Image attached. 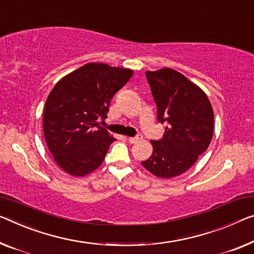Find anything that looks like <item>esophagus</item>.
<instances>
[{"instance_id": "34e87169", "label": "esophagus", "mask_w": 254, "mask_h": 254, "mask_svg": "<svg viewBox=\"0 0 254 254\" xmlns=\"http://www.w3.org/2000/svg\"><path fill=\"white\" fill-rule=\"evenodd\" d=\"M139 139H142V135H137V136H134V137H129L128 138V142L129 143H131V144H134V143H136V142H138Z\"/></svg>"}]
</instances>
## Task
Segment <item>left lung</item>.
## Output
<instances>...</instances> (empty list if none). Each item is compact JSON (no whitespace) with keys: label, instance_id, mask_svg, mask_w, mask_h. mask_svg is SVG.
Wrapping results in <instances>:
<instances>
[{"label":"left lung","instance_id":"8db88e82","mask_svg":"<svg viewBox=\"0 0 254 254\" xmlns=\"http://www.w3.org/2000/svg\"><path fill=\"white\" fill-rule=\"evenodd\" d=\"M145 76L157 104L158 123L166 126L161 139L151 140L153 153L142 165L160 178L178 176L211 142L212 107L205 93L176 70L163 68Z\"/></svg>","mask_w":254,"mask_h":254}]
</instances>
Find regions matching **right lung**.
Listing matches in <instances>:
<instances>
[{"label": "right lung", "mask_w": 254, "mask_h": 254, "mask_svg": "<svg viewBox=\"0 0 254 254\" xmlns=\"http://www.w3.org/2000/svg\"><path fill=\"white\" fill-rule=\"evenodd\" d=\"M132 70L87 64L60 79L46 100L43 129L54 161L72 176L101 166L115 138L100 125Z\"/></svg>", "instance_id": "add662e5"}]
</instances>
